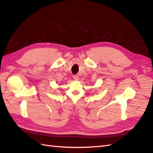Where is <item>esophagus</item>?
Instances as JSON below:
<instances>
[{
  "mask_svg": "<svg viewBox=\"0 0 153 153\" xmlns=\"http://www.w3.org/2000/svg\"><path fill=\"white\" fill-rule=\"evenodd\" d=\"M73 79H74L75 81H78V80H79V77H78L77 76L74 75V76H73Z\"/></svg>",
  "mask_w": 153,
  "mask_h": 153,
  "instance_id": "34e87169",
  "label": "esophagus"
}]
</instances>
